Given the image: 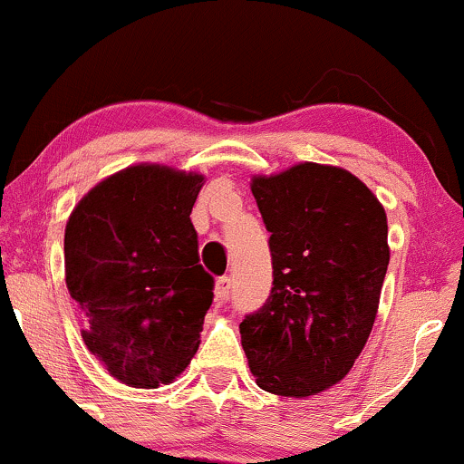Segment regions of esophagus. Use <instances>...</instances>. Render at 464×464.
Returning a JSON list of instances; mask_svg holds the SVG:
<instances>
[{
  "instance_id": "1",
  "label": "esophagus",
  "mask_w": 464,
  "mask_h": 464,
  "mask_svg": "<svg viewBox=\"0 0 464 464\" xmlns=\"http://www.w3.org/2000/svg\"><path fill=\"white\" fill-rule=\"evenodd\" d=\"M232 293V280L227 276L219 277V280L215 282V297L219 299V302H226L227 297H230Z\"/></svg>"
}]
</instances>
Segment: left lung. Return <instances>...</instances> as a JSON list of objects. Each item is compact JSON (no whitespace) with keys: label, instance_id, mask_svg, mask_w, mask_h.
Returning a JSON list of instances; mask_svg holds the SVG:
<instances>
[{"label":"left lung","instance_id":"left-lung-1","mask_svg":"<svg viewBox=\"0 0 464 464\" xmlns=\"http://www.w3.org/2000/svg\"><path fill=\"white\" fill-rule=\"evenodd\" d=\"M274 286L241 324L256 384L308 397L341 382L361 356L378 314L389 226L378 198L341 167L299 162L254 176Z\"/></svg>","mask_w":464,"mask_h":464}]
</instances>
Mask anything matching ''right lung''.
I'll return each mask as SVG.
<instances>
[{"instance_id": "add662e5", "label": "right lung", "mask_w": 464, "mask_h": 464, "mask_svg": "<svg viewBox=\"0 0 464 464\" xmlns=\"http://www.w3.org/2000/svg\"><path fill=\"white\" fill-rule=\"evenodd\" d=\"M199 173L134 165L102 179L64 230V277L82 339L112 378L158 389L199 347L215 280L199 265L190 210Z\"/></svg>"}]
</instances>
